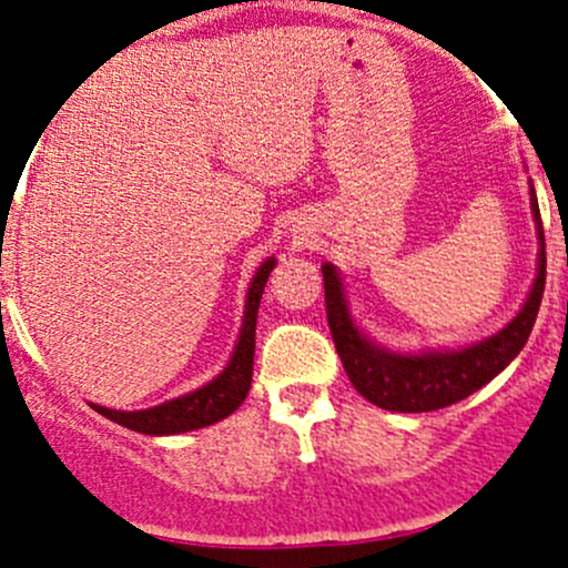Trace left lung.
<instances>
[{
  "mask_svg": "<svg viewBox=\"0 0 568 568\" xmlns=\"http://www.w3.org/2000/svg\"><path fill=\"white\" fill-rule=\"evenodd\" d=\"M530 211L538 236V266L530 294L523 311L500 332L464 348H426V352H393L365 335L352 316L346 283L332 263H324L326 321L335 341L341 363L352 379L354 390L379 409L390 412H434L467 398L489 385L528 343L536 324L538 305L547 280V252H544V227L538 214L536 192L530 186Z\"/></svg>",
  "mask_w": 568,
  "mask_h": 568,
  "instance_id": "8db88e82",
  "label": "left lung"
}]
</instances>
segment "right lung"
I'll list each match as a JSON object with an SVG mask.
<instances>
[{
  "mask_svg": "<svg viewBox=\"0 0 568 568\" xmlns=\"http://www.w3.org/2000/svg\"><path fill=\"white\" fill-rule=\"evenodd\" d=\"M274 257L257 266V272L252 274V283L247 291V300H244V318L242 329H239V341L233 346L231 359H227L225 368L214 376L211 382H205L197 390L178 395L173 400H164V404L151 406V409H136V412H123V409H106V406L93 404V409L99 415L109 417L118 426L131 428V432L151 434V437H168V434H183L194 432V428H205L211 423L225 420L227 415L239 409L247 398L250 385H252V357H255V324H257V307H261L263 288H266V280L274 268Z\"/></svg>",
  "mask_w": 568,
  "mask_h": 568,
  "instance_id": "1",
  "label": "right lung"
}]
</instances>
